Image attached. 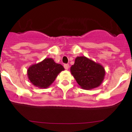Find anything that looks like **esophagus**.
<instances>
[{"instance_id":"obj_1","label":"esophagus","mask_w":132,"mask_h":132,"mask_svg":"<svg viewBox=\"0 0 132 132\" xmlns=\"http://www.w3.org/2000/svg\"><path fill=\"white\" fill-rule=\"evenodd\" d=\"M64 68H65V70H68L69 69V68H70V66H69L68 64H66L64 65Z\"/></svg>"}]
</instances>
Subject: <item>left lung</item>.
I'll list each match as a JSON object with an SVG mask.
<instances>
[{"label":"left lung","instance_id":"left-lung-1","mask_svg":"<svg viewBox=\"0 0 132 132\" xmlns=\"http://www.w3.org/2000/svg\"><path fill=\"white\" fill-rule=\"evenodd\" d=\"M70 71L78 84L84 90L99 87L106 75L104 68L101 64L85 56L77 57Z\"/></svg>","mask_w":132,"mask_h":132}]
</instances>
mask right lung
Listing matches in <instances>:
<instances>
[{"mask_svg":"<svg viewBox=\"0 0 132 132\" xmlns=\"http://www.w3.org/2000/svg\"><path fill=\"white\" fill-rule=\"evenodd\" d=\"M64 70L63 66L55 63L52 58H45L38 63L31 65L27 70V76L34 86L40 88H47Z\"/></svg>","mask_w":132,"mask_h":132,"instance_id":"right-lung-1","label":"right lung"}]
</instances>
